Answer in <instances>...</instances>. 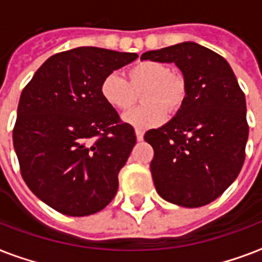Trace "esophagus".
Segmentation results:
<instances>
[{
  "instance_id": "1",
  "label": "esophagus",
  "mask_w": 262,
  "mask_h": 262,
  "mask_svg": "<svg viewBox=\"0 0 262 262\" xmlns=\"http://www.w3.org/2000/svg\"><path fill=\"white\" fill-rule=\"evenodd\" d=\"M136 137H137V141H141L144 137V132L141 129H136Z\"/></svg>"
}]
</instances>
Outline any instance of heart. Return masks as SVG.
<instances>
[{"mask_svg": "<svg viewBox=\"0 0 262 262\" xmlns=\"http://www.w3.org/2000/svg\"><path fill=\"white\" fill-rule=\"evenodd\" d=\"M127 81L117 73H110L100 84L104 102L118 111L129 110L137 94L145 106L123 115V121L136 129H147L164 122L167 111L175 113L186 99V83L182 76L170 72L166 63L143 61L126 72Z\"/></svg>", "mask_w": 262, "mask_h": 262, "instance_id": "obj_1", "label": "heart"}]
</instances>
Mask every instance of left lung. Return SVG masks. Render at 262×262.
Instances as JSON below:
<instances>
[{
  "instance_id": "1",
  "label": "left lung",
  "mask_w": 262,
  "mask_h": 262,
  "mask_svg": "<svg viewBox=\"0 0 262 262\" xmlns=\"http://www.w3.org/2000/svg\"><path fill=\"white\" fill-rule=\"evenodd\" d=\"M144 59L175 63L186 83V99L174 118L144 136L154 148L156 191L179 207L207 205L244 166L249 136L245 94L227 61L194 42L147 51Z\"/></svg>"
}]
</instances>
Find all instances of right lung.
I'll list each match as a JSON object with an SVG mask.
<instances>
[{
  "label": "right lung",
  "instance_id": "obj_1",
  "mask_svg": "<svg viewBox=\"0 0 262 262\" xmlns=\"http://www.w3.org/2000/svg\"><path fill=\"white\" fill-rule=\"evenodd\" d=\"M136 53L77 47L51 55L23 90L13 147L27 186L68 216L102 211L118 190V172L135 129L100 94L107 75Z\"/></svg>",
  "mask_w": 262,
  "mask_h": 262
}]
</instances>
